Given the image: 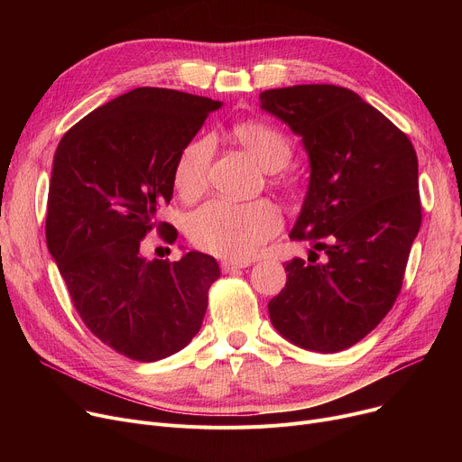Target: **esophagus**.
I'll list each match as a JSON object with an SVG mask.
<instances>
[{"instance_id":"obj_1","label":"esophagus","mask_w":462,"mask_h":462,"mask_svg":"<svg viewBox=\"0 0 462 462\" xmlns=\"http://www.w3.org/2000/svg\"><path fill=\"white\" fill-rule=\"evenodd\" d=\"M249 262H232V260H223L221 262V270L223 273H232V272H237V270H244L247 268Z\"/></svg>"}]
</instances>
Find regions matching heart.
<instances>
[{"label": "heart", "instance_id": "heart-1", "mask_svg": "<svg viewBox=\"0 0 462 462\" xmlns=\"http://www.w3.org/2000/svg\"><path fill=\"white\" fill-rule=\"evenodd\" d=\"M234 138L265 168L279 170L290 157L292 145L273 125L244 121L232 129ZM213 143L197 138L187 143L174 168V185L183 199H197L206 189ZM281 215L268 200L232 202L215 199L194 209L185 223L189 239L199 249L226 260L254 258L263 244L281 230Z\"/></svg>", "mask_w": 462, "mask_h": 462}]
</instances>
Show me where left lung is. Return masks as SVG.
Returning a JSON list of instances; mask_svg holds the SVG:
<instances>
[{"label":"left lung","mask_w":462,"mask_h":462,"mask_svg":"<svg viewBox=\"0 0 462 462\" xmlns=\"http://www.w3.org/2000/svg\"><path fill=\"white\" fill-rule=\"evenodd\" d=\"M260 106L301 136L310 161L309 190L290 237L309 241L312 251L307 262H286V284L268 303L270 319L305 350L341 352L371 333L401 292L421 226L416 150L346 88L268 89Z\"/></svg>","instance_id":"8db88e82"}]
</instances>
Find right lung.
<instances>
[{"label":"right lung","mask_w":462,"mask_h":462,"mask_svg":"<svg viewBox=\"0 0 462 462\" xmlns=\"http://www.w3.org/2000/svg\"><path fill=\"white\" fill-rule=\"evenodd\" d=\"M217 108L208 97L136 88L82 117L56 150L48 251L86 328L129 359L157 361L187 346L221 275L197 251L178 262L140 256L153 228L176 241L178 230L155 217L172 200L180 153Z\"/></svg>","instance_id":"add662e5"}]
</instances>
